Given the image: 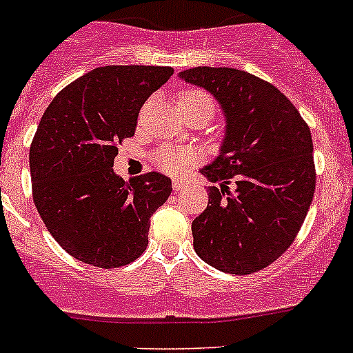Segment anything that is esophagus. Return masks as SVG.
I'll return each instance as SVG.
<instances>
[{
	"mask_svg": "<svg viewBox=\"0 0 353 353\" xmlns=\"http://www.w3.org/2000/svg\"><path fill=\"white\" fill-rule=\"evenodd\" d=\"M172 188H174V191H183L184 188H186V183H184V181L176 179V181H172Z\"/></svg>",
	"mask_w": 353,
	"mask_h": 353,
	"instance_id": "34e87169",
	"label": "esophagus"
}]
</instances>
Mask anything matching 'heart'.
Here are the masks:
<instances>
[{"mask_svg":"<svg viewBox=\"0 0 353 353\" xmlns=\"http://www.w3.org/2000/svg\"><path fill=\"white\" fill-rule=\"evenodd\" d=\"M210 102V97L206 94L199 90H190L184 92L183 95L179 97V102ZM213 108V105H212ZM198 160V154L194 150H190V148H183V147H170V145H163V147L157 148V152L154 154V162L157 167L163 170L167 174H183L190 169L193 163H196Z\"/></svg>","mask_w":353,"mask_h":353,"instance_id":"heart-1","label":"heart"}]
</instances>
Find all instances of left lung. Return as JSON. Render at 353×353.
<instances>
[{
    "instance_id": "obj_1",
    "label": "left lung",
    "mask_w": 353,
    "mask_h": 353,
    "mask_svg": "<svg viewBox=\"0 0 353 353\" xmlns=\"http://www.w3.org/2000/svg\"><path fill=\"white\" fill-rule=\"evenodd\" d=\"M179 77L208 90L225 116L220 155L201 169L220 188L210 186L193 220L194 251L232 275L266 268L294 243L314 196L311 130L275 85L248 71L196 66Z\"/></svg>"
}]
</instances>
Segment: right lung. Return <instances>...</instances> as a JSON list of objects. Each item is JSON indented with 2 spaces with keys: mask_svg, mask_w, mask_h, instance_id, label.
<instances>
[{
  "mask_svg": "<svg viewBox=\"0 0 353 353\" xmlns=\"http://www.w3.org/2000/svg\"><path fill=\"white\" fill-rule=\"evenodd\" d=\"M170 66H101L66 85L49 104L30 145L32 194L51 236L78 261L119 268L148 245L150 216L172 184L160 172L123 181L117 145L137 130L148 97Z\"/></svg>",
  "mask_w": 353,
  "mask_h": 353,
  "instance_id": "1",
  "label": "right lung"
}]
</instances>
